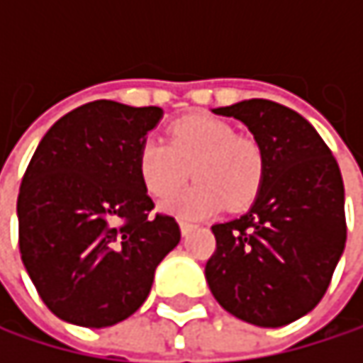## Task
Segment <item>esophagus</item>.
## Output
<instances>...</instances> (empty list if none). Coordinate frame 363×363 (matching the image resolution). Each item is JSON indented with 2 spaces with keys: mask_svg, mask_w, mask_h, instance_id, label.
I'll return each instance as SVG.
<instances>
[{
  "mask_svg": "<svg viewBox=\"0 0 363 363\" xmlns=\"http://www.w3.org/2000/svg\"><path fill=\"white\" fill-rule=\"evenodd\" d=\"M193 227H195V225H191V223H184V220H181V233H182V235H189V233L193 231Z\"/></svg>",
  "mask_w": 363,
  "mask_h": 363,
  "instance_id": "34e87169",
  "label": "esophagus"
}]
</instances>
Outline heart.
<instances>
[{
  "mask_svg": "<svg viewBox=\"0 0 363 363\" xmlns=\"http://www.w3.org/2000/svg\"><path fill=\"white\" fill-rule=\"evenodd\" d=\"M138 174L155 199H168L181 191L189 174L195 184L172 199L166 208L184 218H201L248 206L256 197L264 155L260 145L227 121L193 115L174 121L168 143L149 136L138 149Z\"/></svg>",
  "mask_w": 363,
  "mask_h": 363,
  "instance_id": "b5f03b06",
  "label": "heart"
}]
</instances>
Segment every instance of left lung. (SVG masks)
<instances>
[{
  "mask_svg": "<svg viewBox=\"0 0 363 363\" xmlns=\"http://www.w3.org/2000/svg\"><path fill=\"white\" fill-rule=\"evenodd\" d=\"M260 145L264 174L246 214L212 225L206 262L218 305L260 328L307 315L326 294L347 242L345 186L332 151L296 111L264 99L212 109Z\"/></svg>",
  "mask_w": 363,
  "mask_h": 363,
  "instance_id": "8db88e82",
  "label": "left lung"
}]
</instances>
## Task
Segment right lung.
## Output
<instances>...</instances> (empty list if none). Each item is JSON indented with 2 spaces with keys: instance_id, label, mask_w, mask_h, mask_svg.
<instances>
[{
  "instance_id": "add662e5",
  "label": "right lung",
  "mask_w": 363,
  "mask_h": 363,
  "mask_svg": "<svg viewBox=\"0 0 363 363\" xmlns=\"http://www.w3.org/2000/svg\"><path fill=\"white\" fill-rule=\"evenodd\" d=\"M160 107L94 101L60 117L23 177L16 214L25 269L62 322L107 328L149 296L155 269L181 242L172 216H151L138 149Z\"/></svg>"
}]
</instances>
